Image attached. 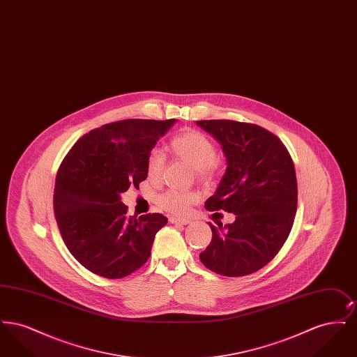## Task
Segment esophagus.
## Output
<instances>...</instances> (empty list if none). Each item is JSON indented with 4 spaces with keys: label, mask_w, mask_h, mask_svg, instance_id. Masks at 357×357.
I'll return each instance as SVG.
<instances>
[{
    "label": "esophagus",
    "mask_w": 357,
    "mask_h": 357,
    "mask_svg": "<svg viewBox=\"0 0 357 357\" xmlns=\"http://www.w3.org/2000/svg\"><path fill=\"white\" fill-rule=\"evenodd\" d=\"M171 223H175V225H188L190 220L186 218H176V217H170Z\"/></svg>",
    "instance_id": "esophagus-1"
}]
</instances>
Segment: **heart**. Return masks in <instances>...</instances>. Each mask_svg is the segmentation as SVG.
<instances>
[{
  "label": "heart",
  "instance_id": "heart-1",
  "mask_svg": "<svg viewBox=\"0 0 357 357\" xmlns=\"http://www.w3.org/2000/svg\"><path fill=\"white\" fill-rule=\"evenodd\" d=\"M171 153L176 158L183 159L195 169L201 179H208L215 170L217 149L214 143L199 131L190 130L181 135L175 136L169 144ZM165 155L159 150H153L147 156V174L149 178L156 181L165 170ZM198 201V192L192 190H179L170 187L156 197V204L171 214H185L190 204Z\"/></svg>",
  "mask_w": 357,
  "mask_h": 357
}]
</instances>
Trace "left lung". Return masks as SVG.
Returning a JSON list of instances; mask_svg holds the SVG:
<instances>
[{
  "mask_svg": "<svg viewBox=\"0 0 357 357\" xmlns=\"http://www.w3.org/2000/svg\"><path fill=\"white\" fill-rule=\"evenodd\" d=\"M197 124L221 143L227 165L204 207L236 215V221L225 226L208 222L213 238L199 258L221 275L252 274L272 261L291 230L297 210L293 160L284 143L257 124L234 120Z\"/></svg>",
  "mask_w": 357,
  "mask_h": 357,
  "instance_id": "8db88e82",
  "label": "left lung"
}]
</instances>
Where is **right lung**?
Here are the masks:
<instances>
[{
  "label": "right lung",
  "mask_w": 357,
  "mask_h": 357,
  "mask_svg": "<svg viewBox=\"0 0 357 357\" xmlns=\"http://www.w3.org/2000/svg\"><path fill=\"white\" fill-rule=\"evenodd\" d=\"M175 119H127L82 136L56 176L53 210L70 255L85 269L123 278L143 266L162 214L127 215L121 194L147 178V156Z\"/></svg>",
  "instance_id": "add662e5"
}]
</instances>
